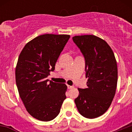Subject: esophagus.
I'll list each match as a JSON object with an SVG mask.
<instances>
[{
	"instance_id": "34e87169",
	"label": "esophagus",
	"mask_w": 132,
	"mask_h": 132,
	"mask_svg": "<svg viewBox=\"0 0 132 132\" xmlns=\"http://www.w3.org/2000/svg\"><path fill=\"white\" fill-rule=\"evenodd\" d=\"M73 86H70V85H67V88H69V89H71V88H73Z\"/></svg>"
}]
</instances>
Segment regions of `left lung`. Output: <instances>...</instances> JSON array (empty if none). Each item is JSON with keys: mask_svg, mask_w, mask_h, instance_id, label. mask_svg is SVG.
Wrapping results in <instances>:
<instances>
[{"mask_svg": "<svg viewBox=\"0 0 132 132\" xmlns=\"http://www.w3.org/2000/svg\"><path fill=\"white\" fill-rule=\"evenodd\" d=\"M73 40L85 59L87 88H78L75 102L81 115L96 118L108 110L116 93L118 67L114 52L106 42L94 35L75 36Z\"/></svg>", "mask_w": 132, "mask_h": 132, "instance_id": "obj_1", "label": "left lung"}]
</instances>
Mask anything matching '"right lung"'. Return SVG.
Returning a JSON list of instances; mask_svg holds the SVG:
<instances>
[{"label": "right lung", "instance_id": "1", "mask_svg": "<svg viewBox=\"0 0 132 132\" xmlns=\"http://www.w3.org/2000/svg\"><path fill=\"white\" fill-rule=\"evenodd\" d=\"M69 35L44 34L27 43L16 64V82L26 109L38 120L48 122L57 116L66 98L67 85L48 82Z\"/></svg>", "mask_w": 132, "mask_h": 132}]
</instances>
